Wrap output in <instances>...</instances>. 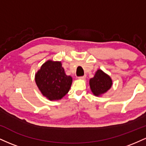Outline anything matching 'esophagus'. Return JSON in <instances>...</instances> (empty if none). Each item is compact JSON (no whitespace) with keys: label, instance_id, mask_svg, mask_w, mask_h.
Returning <instances> with one entry per match:
<instances>
[{"label":"esophagus","instance_id":"34e87169","mask_svg":"<svg viewBox=\"0 0 146 146\" xmlns=\"http://www.w3.org/2000/svg\"><path fill=\"white\" fill-rule=\"evenodd\" d=\"M86 75H83V76H81V77H79V79H81V80H84L85 78H86Z\"/></svg>","mask_w":146,"mask_h":146}]
</instances>
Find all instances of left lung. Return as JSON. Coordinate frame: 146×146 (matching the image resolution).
Here are the masks:
<instances>
[{"mask_svg": "<svg viewBox=\"0 0 146 146\" xmlns=\"http://www.w3.org/2000/svg\"><path fill=\"white\" fill-rule=\"evenodd\" d=\"M90 88L95 96H100L111 88L113 81L108 75L98 69L93 78L90 79Z\"/></svg>", "mask_w": 146, "mask_h": 146, "instance_id": "left-lung-1", "label": "left lung"}]
</instances>
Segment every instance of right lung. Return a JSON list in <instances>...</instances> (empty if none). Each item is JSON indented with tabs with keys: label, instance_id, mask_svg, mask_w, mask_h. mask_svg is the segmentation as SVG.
Returning <instances> with one entry per match:
<instances>
[{
	"label": "right lung",
	"instance_id": "right-lung-1",
	"mask_svg": "<svg viewBox=\"0 0 146 146\" xmlns=\"http://www.w3.org/2000/svg\"><path fill=\"white\" fill-rule=\"evenodd\" d=\"M73 79L66 75L61 62L48 60L35 75V81L43 96L51 101L59 100L67 94Z\"/></svg>",
	"mask_w": 146,
	"mask_h": 146
}]
</instances>
